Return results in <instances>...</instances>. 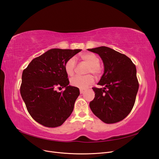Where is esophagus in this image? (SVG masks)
<instances>
[{
  "label": "esophagus",
  "instance_id": "34e87169",
  "mask_svg": "<svg viewBox=\"0 0 159 159\" xmlns=\"http://www.w3.org/2000/svg\"><path fill=\"white\" fill-rule=\"evenodd\" d=\"M80 93H83L84 91H85V89H81L80 90Z\"/></svg>",
  "mask_w": 159,
  "mask_h": 159
}]
</instances>
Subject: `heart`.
Instances as JSON below:
<instances>
[{
    "instance_id": "b5f03b06",
    "label": "heart",
    "mask_w": 159,
    "mask_h": 159,
    "mask_svg": "<svg viewBox=\"0 0 159 159\" xmlns=\"http://www.w3.org/2000/svg\"><path fill=\"white\" fill-rule=\"evenodd\" d=\"M81 60L88 64V67L86 70V74H93L96 77H99L102 74L103 68L99 64V58L98 56L94 54H84L80 56ZM75 61L74 58H70L66 62L64 68L66 74L68 75H73L75 71ZM94 81L92 75L88 74L84 76H75L71 78L70 83L74 87L80 89H85L89 85L92 84Z\"/></svg>"
}]
</instances>
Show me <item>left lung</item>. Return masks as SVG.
Instances as JSON below:
<instances>
[{
	"instance_id": "8db88e82",
	"label": "left lung",
	"mask_w": 159,
	"mask_h": 159,
	"mask_svg": "<svg viewBox=\"0 0 159 159\" xmlns=\"http://www.w3.org/2000/svg\"><path fill=\"white\" fill-rule=\"evenodd\" d=\"M88 50L99 55L104 73L98 85L93 88L95 98L89 103L93 114L105 123L122 121L131 111L139 89L137 70L131 60L110 48L101 46Z\"/></svg>"
}]
</instances>
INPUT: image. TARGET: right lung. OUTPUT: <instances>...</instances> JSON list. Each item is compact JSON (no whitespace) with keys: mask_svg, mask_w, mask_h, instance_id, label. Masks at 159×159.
<instances>
[{"mask_svg":"<svg viewBox=\"0 0 159 159\" xmlns=\"http://www.w3.org/2000/svg\"><path fill=\"white\" fill-rule=\"evenodd\" d=\"M80 49H51L35 57L23 70L20 94L36 122L47 127L61 125L74 110L79 88L69 85L66 62ZM64 87L58 93L56 88Z\"/></svg>","mask_w":159,"mask_h":159,"instance_id":"add662e5","label":"right lung"}]
</instances>
